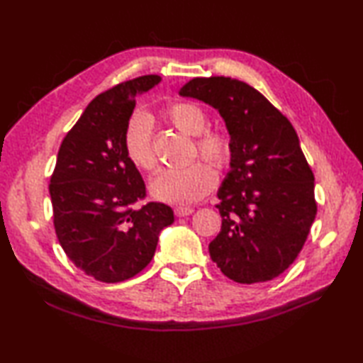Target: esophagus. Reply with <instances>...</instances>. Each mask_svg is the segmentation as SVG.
Wrapping results in <instances>:
<instances>
[{
  "label": "esophagus",
  "instance_id": "esophagus-1",
  "mask_svg": "<svg viewBox=\"0 0 363 363\" xmlns=\"http://www.w3.org/2000/svg\"><path fill=\"white\" fill-rule=\"evenodd\" d=\"M194 212V209L193 208H190V206H178L177 209H175V215L177 216H188V215H191Z\"/></svg>",
  "mask_w": 363,
  "mask_h": 363
}]
</instances>
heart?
I'll return each mask as SVG.
<instances>
[{"label": "heart", "mask_w": 363, "mask_h": 363, "mask_svg": "<svg viewBox=\"0 0 363 363\" xmlns=\"http://www.w3.org/2000/svg\"><path fill=\"white\" fill-rule=\"evenodd\" d=\"M166 118L181 132L196 136V155L215 166L228 162L231 147L228 139L219 132L206 130L208 117L203 109L191 102H177L167 106ZM123 147L129 162L140 170L155 167V155L151 144V123L144 113H135L125 123ZM218 177L204 162H196L186 167L164 169L150 185L154 199L170 204H190L209 194Z\"/></svg>", "instance_id": "obj_1"}]
</instances>
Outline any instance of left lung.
<instances>
[{
	"label": "left lung",
	"instance_id": "obj_1",
	"mask_svg": "<svg viewBox=\"0 0 363 363\" xmlns=\"http://www.w3.org/2000/svg\"><path fill=\"white\" fill-rule=\"evenodd\" d=\"M179 94L213 106L230 135L212 261L238 283L277 277L301 252L318 212L314 175L294 125L257 89L230 77L193 78Z\"/></svg>",
	"mask_w": 363,
	"mask_h": 363
}]
</instances>
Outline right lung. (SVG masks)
Listing matches in <instances>:
<instances>
[{"label":"right lung","mask_w":363,"mask_h":363,"mask_svg":"<svg viewBox=\"0 0 363 363\" xmlns=\"http://www.w3.org/2000/svg\"><path fill=\"white\" fill-rule=\"evenodd\" d=\"M144 75L94 98L64 138L50 178L53 223L62 249L75 267L105 283L128 280L154 257L173 211L145 197V182L125 157L123 133L135 98L160 83Z\"/></svg>","instance_id":"right-lung-1"}]
</instances>
